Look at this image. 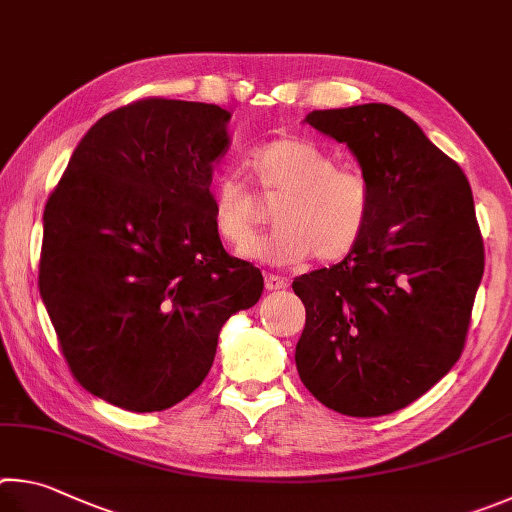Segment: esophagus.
Returning a JSON list of instances; mask_svg holds the SVG:
<instances>
[{"label":"esophagus","instance_id":"34e87169","mask_svg":"<svg viewBox=\"0 0 512 512\" xmlns=\"http://www.w3.org/2000/svg\"><path fill=\"white\" fill-rule=\"evenodd\" d=\"M290 285V279H285V276L279 274H265V288L274 292V290H285Z\"/></svg>","mask_w":512,"mask_h":512}]
</instances>
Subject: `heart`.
<instances>
[{
  "label": "heart",
  "mask_w": 512,
  "mask_h": 512,
  "mask_svg": "<svg viewBox=\"0 0 512 512\" xmlns=\"http://www.w3.org/2000/svg\"><path fill=\"white\" fill-rule=\"evenodd\" d=\"M249 168L274 206L270 236L247 242L261 227L254 195L236 175H222L211 188L213 227L242 256L267 265H299L317 256L337 263L351 256L369 231L373 186L364 170L337 166L333 152L303 137H279L249 155Z\"/></svg>",
  "instance_id": "heart-1"
}]
</instances>
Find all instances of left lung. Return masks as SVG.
I'll return each mask as SVG.
<instances>
[{
	"mask_svg": "<svg viewBox=\"0 0 512 512\" xmlns=\"http://www.w3.org/2000/svg\"><path fill=\"white\" fill-rule=\"evenodd\" d=\"M306 123L353 152L373 186V215L351 256L292 283L306 306L297 371L328 409L387 416L463 353L483 276L472 188L398 107L315 110Z\"/></svg>",
	"mask_w": 512,
	"mask_h": 512,
	"instance_id": "1",
	"label": "left lung"
}]
</instances>
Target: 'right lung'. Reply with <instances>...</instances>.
<instances>
[{"label": "right lung", "mask_w": 512, "mask_h": 512, "mask_svg": "<svg viewBox=\"0 0 512 512\" xmlns=\"http://www.w3.org/2000/svg\"><path fill=\"white\" fill-rule=\"evenodd\" d=\"M220 105L143 98L98 119L44 209L40 294L83 387L137 414L200 387L231 315L263 274L213 227Z\"/></svg>", "instance_id": "obj_1"}]
</instances>
